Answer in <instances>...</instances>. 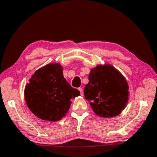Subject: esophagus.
Listing matches in <instances>:
<instances>
[{"instance_id": "esophagus-1", "label": "esophagus", "mask_w": 157, "mask_h": 157, "mask_svg": "<svg viewBox=\"0 0 157 157\" xmlns=\"http://www.w3.org/2000/svg\"><path fill=\"white\" fill-rule=\"evenodd\" d=\"M78 90H79V91H80V92H81V95L83 96V90L82 89L81 87H79Z\"/></svg>"}]
</instances>
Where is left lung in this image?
Here are the masks:
<instances>
[{
    "instance_id": "obj_1",
    "label": "left lung",
    "mask_w": 157,
    "mask_h": 157,
    "mask_svg": "<svg viewBox=\"0 0 157 157\" xmlns=\"http://www.w3.org/2000/svg\"><path fill=\"white\" fill-rule=\"evenodd\" d=\"M128 89L125 78L113 66L98 65L90 71L84 96L96 114L109 118L119 115L125 108Z\"/></svg>"
}]
</instances>
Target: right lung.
I'll return each instance as SVG.
<instances>
[{
  "label": "right lung",
  "mask_w": 157,
  "mask_h": 157,
  "mask_svg": "<svg viewBox=\"0 0 157 157\" xmlns=\"http://www.w3.org/2000/svg\"><path fill=\"white\" fill-rule=\"evenodd\" d=\"M29 81L25 89V99L32 113L43 120H60L70 108L71 99L80 95L63 77L59 63L36 71Z\"/></svg>",
  "instance_id": "right-lung-1"
}]
</instances>
